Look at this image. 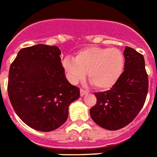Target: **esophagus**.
Wrapping results in <instances>:
<instances>
[{
	"mask_svg": "<svg viewBox=\"0 0 157 157\" xmlns=\"http://www.w3.org/2000/svg\"><path fill=\"white\" fill-rule=\"evenodd\" d=\"M86 94H88V92L86 91V90H82V89L80 90V95H81L82 97H83L84 95H86Z\"/></svg>",
	"mask_w": 157,
	"mask_h": 157,
	"instance_id": "esophagus-1",
	"label": "esophagus"
}]
</instances>
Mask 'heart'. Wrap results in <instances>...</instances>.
<instances>
[{
  "label": "heart",
  "mask_w": 157,
  "mask_h": 157,
  "mask_svg": "<svg viewBox=\"0 0 157 157\" xmlns=\"http://www.w3.org/2000/svg\"><path fill=\"white\" fill-rule=\"evenodd\" d=\"M63 67L72 83L83 79L87 73L93 86L107 90L116 83L122 73L124 56L117 48L89 47L79 51L74 59H64Z\"/></svg>",
  "instance_id": "b5f03b06"
}]
</instances>
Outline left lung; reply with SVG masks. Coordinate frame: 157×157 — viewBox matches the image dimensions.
<instances>
[{"mask_svg": "<svg viewBox=\"0 0 157 157\" xmlns=\"http://www.w3.org/2000/svg\"><path fill=\"white\" fill-rule=\"evenodd\" d=\"M124 67L110 90L95 93L97 102L90 109L93 121L108 130H117L132 121L145 101L148 89L144 56L133 48L124 51Z\"/></svg>", "mask_w": 157, "mask_h": 157, "instance_id": "1", "label": "left lung"}]
</instances>
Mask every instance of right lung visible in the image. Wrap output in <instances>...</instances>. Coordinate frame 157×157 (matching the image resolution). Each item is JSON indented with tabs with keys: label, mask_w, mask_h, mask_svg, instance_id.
<instances>
[{
	"label": "right lung",
	"mask_w": 157,
	"mask_h": 157,
	"mask_svg": "<svg viewBox=\"0 0 157 157\" xmlns=\"http://www.w3.org/2000/svg\"><path fill=\"white\" fill-rule=\"evenodd\" d=\"M61 51L37 44L21 49L10 66L8 94L15 112L31 128L50 132L66 122L79 88L65 76Z\"/></svg>",
	"instance_id": "obj_1"
}]
</instances>
